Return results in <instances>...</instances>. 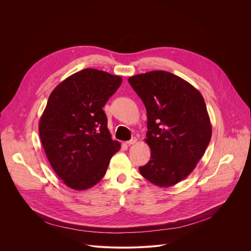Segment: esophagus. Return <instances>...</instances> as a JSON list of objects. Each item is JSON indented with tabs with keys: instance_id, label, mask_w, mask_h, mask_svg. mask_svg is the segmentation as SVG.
<instances>
[{
	"instance_id": "esophagus-1",
	"label": "esophagus",
	"mask_w": 251,
	"mask_h": 251,
	"mask_svg": "<svg viewBox=\"0 0 251 251\" xmlns=\"http://www.w3.org/2000/svg\"><path fill=\"white\" fill-rule=\"evenodd\" d=\"M137 142V139L134 137V138H132V139H130V140H128V141H126V143L128 144V146H133V144H135Z\"/></svg>"
}]
</instances>
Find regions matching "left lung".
<instances>
[{"label": "left lung", "instance_id": "obj_1", "mask_svg": "<svg viewBox=\"0 0 251 251\" xmlns=\"http://www.w3.org/2000/svg\"><path fill=\"white\" fill-rule=\"evenodd\" d=\"M146 105L151 160L140 174L160 187L185 179L203 155L212 124L201 92L181 77L151 71L128 78Z\"/></svg>", "mask_w": 251, "mask_h": 251}]
</instances>
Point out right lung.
<instances>
[{"label": "right lung", "instance_id": "1", "mask_svg": "<svg viewBox=\"0 0 251 251\" xmlns=\"http://www.w3.org/2000/svg\"><path fill=\"white\" fill-rule=\"evenodd\" d=\"M121 83L120 76L86 68L66 78L49 97L39 137L52 170L74 190L98 184L121 149L102 110Z\"/></svg>", "mask_w": 251, "mask_h": 251}]
</instances>
